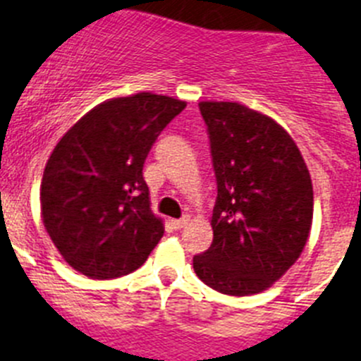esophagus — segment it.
<instances>
[{
  "label": "esophagus",
  "mask_w": 361,
  "mask_h": 361,
  "mask_svg": "<svg viewBox=\"0 0 361 361\" xmlns=\"http://www.w3.org/2000/svg\"><path fill=\"white\" fill-rule=\"evenodd\" d=\"M187 222H188V215H183L181 219H174V221H173L174 230H181L183 226H187Z\"/></svg>",
  "instance_id": "34e87169"
}]
</instances>
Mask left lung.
Returning a JSON list of instances; mask_svg holds the SVG:
<instances>
[{
	"label": "left lung",
	"mask_w": 361,
	"mask_h": 361,
	"mask_svg": "<svg viewBox=\"0 0 361 361\" xmlns=\"http://www.w3.org/2000/svg\"><path fill=\"white\" fill-rule=\"evenodd\" d=\"M217 200L214 240L194 257L197 278L228 295L265 290L308 240L313 188L290 135L271 117L230 101H203Z\"/></svg>",
	"instance_id": "8db88e82"
}]
</instances>
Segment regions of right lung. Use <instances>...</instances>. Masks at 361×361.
Wrapping results in <instances>:
<instances>
[{"label": "right lung", "instance_id": "1", "mask_svg": "<svg viewBox=\"0 0 361 361\" xmlns=\"http://www.w3.org/2000/svg\"><path fill=\"white\" fill-rule=\"evenodd\" d=\"M187 106L158 94L106 101L63 135L40 185L46 231L63 260L94 279L130 274L164 235L149 208L144 161Z\"/></svg>", "mask_w": 361, "mask_h": 361}]
</instances>
